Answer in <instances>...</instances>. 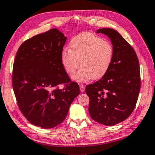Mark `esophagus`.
Returning <instances> with one entry per match:
<instances>
[{
	"instance_id": "34e87169",
	"label": "esophagus",
	"mask_w": 155,
	"mask_h": 155,
	"mask_svg": "<svg viewBox=\"0 0 155 155\" xmlns=\"http://www.w3.org/2000/svg\"><path fill=\"white\" fill-rule=\"evenodd\" d=\"M79 86H80V91H81V92L85 91V86H84L83 84H80Z\"/></svg>"
}]
</instances>
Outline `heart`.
<instances>
[{"mask_svg":"<svg viewBox=\"0 0 155 155\" xmlns=\"http://www.w3.org/2000/svg\"><path fill=\"white\" fill-rule=\"evenodd\" d=\"M70 49H64L61 61L65 71L72 74L80 66L81 68L72 75L79 82L102 78L110 69L114 50L108 41L91 32H82L72 39Z\"/></svg>","mask_w":155,"mask_h":155,"instance_id":"b5f03b06","label":"heart"}]
</instances>
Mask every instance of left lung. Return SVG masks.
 <instances>
[{"label": "left lung", "instance_id": "left-lung-1", "mask_svg": "<svg viewBox=\"0 0 155 155\" xmlns=\"http://www.w3.org/2000/svg\"><path fill=\"white\" fill-rule=\"evenodd\" d=\"M96 32L110 39L114 54L108 72L86 86L88 112L95 121L112 126L126 120L135 109L140 90L139 61L134 49L116 30L102 28Z\"/></svg>", "mask_w": 155, "mask_h": 155}]
</instances>
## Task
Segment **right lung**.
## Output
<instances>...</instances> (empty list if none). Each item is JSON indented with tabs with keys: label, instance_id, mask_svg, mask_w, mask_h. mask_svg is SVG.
Returning a JSON list of instances; mask_svg holds the SVG:
<instances>
[{
	"label": "right lung",
	"instance_id": "add662e5",
	"mask_svg": "<svg viewBox=\"0 0 155 155\" xmlns=\"http://www.w3.org/2000/svg\"><path fill=\"white\" fill-rule=\"evenodd\" d=\"M67 38L57 29L37 35L20 45L13 63V88L18 107L31 124L52 128L66 118L80 94L63 67L61 54ZM60 84L65 87L59 89Z\"/></svg>",
	"mask_w": 155,
	"mask_h": 155
}]
</instances>
